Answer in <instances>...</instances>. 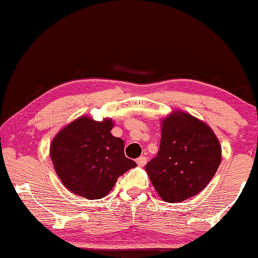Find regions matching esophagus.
I'll list each match as a JSON object with an SVG mask.
<instances>
[{"mask_svg": "<svg viewBox=\"0 0 258 258\" xmlns=\"http://www.w3.org/2000/svg\"><path fill=\"white\" fill-rule=\"evenodd\" d=\"M136 162H137V164L140 165V167H143V165L147 163V158H146L145 156H142V157H140V158H137Z\"/></svg>", "mask_w": 258, "mask_h": 258, "instance_id": "1", "label": "esophagus"}]
</instances>
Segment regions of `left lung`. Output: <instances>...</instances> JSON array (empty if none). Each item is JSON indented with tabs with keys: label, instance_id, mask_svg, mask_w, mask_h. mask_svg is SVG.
<instances>
[{
	"label": "left lung",
	"instance_id": "left-lung-1",
	"mask_svg": "<svg viewBox=\"0 0 258 258\" xmlns=\"http://www.w3.org/2000/svg\"><path fill=\"white\" fill-rule=\"evenodd\" d=\"M220 162L221 146L213 130L189 113L174 111L162 121L159 151L146 170L164 202L180 203L208 185Z\"/></svg>",
	"mask_w": 258,
	"mask_h": 258
}]
</instances>
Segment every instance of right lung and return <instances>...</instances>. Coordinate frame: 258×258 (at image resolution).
I'll use <instances>...</instances> for the list:
<instances>
[{"mask_svg": "<svg viewBox=\"0 0 258 258\" xmlns=\"http://www.w3.org/2000/svg\"><path fill=\"white\" fill-rule=\"evenodd\" d=\"M111 118L94 121L81 116L53 138L50 158L65 188L86 199H101L118 177L136 162L124 156V142L111 135Z\"/></svg>", "mask_w": 258, "mask_h": 258, "instance_id": "right-lung-1", "label": "right lung"}]
</instances>
